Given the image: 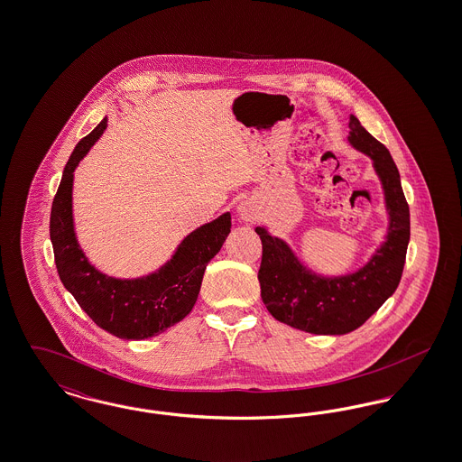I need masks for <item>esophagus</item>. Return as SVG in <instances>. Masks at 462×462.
I'll list each match as a JSON object with an SVG mask.
<instances>
[{"instance_id": "34e87169", "label": "esophagus", "mask_w": 462, "mask_h": 462, "mask_svg": "<svg viewBox=\"0 0 462 462\" xmlns=\"http://www.w3.org/2000/svg\"><path fill=\"white\" fill-rule=\"evenodd\" d=\"M237 215H239V220L244 223H256L260 220V213L251 200H242L237 206Z\"/></svg>"}]
</instances>
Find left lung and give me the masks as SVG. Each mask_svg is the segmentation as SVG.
<instances>
[{
  "mask_svg": "<svg viewBox=\"0 0 462 462\" xmlns=\"http://www.w3.org/2000/svg\"><path fill=\"white\" fill-rule=\"evenodd\" d=\"M348 126V143L373 161L388 215L384 239L369 260L350 273H317L264 225L254 228L263 244L258 281L264 307L279 322L310 334H348L373 317L400 284L411 239V213L393 157L353 114Z\"/></svg>",
  "mask_w": 462,
  "mask_h": 462,
  "instance_id": "8db88e82",
  "label": "left lung"
}]
</instances>
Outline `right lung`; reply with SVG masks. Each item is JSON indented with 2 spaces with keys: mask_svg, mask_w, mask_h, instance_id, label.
<instances>
[{
  "mask_svg": "<svg viewBox=\"0 0 462 462\" xmlns=\"http://www.w3.org/2000/svg\"><path fill=\"white\" fill-rule=\"evenodd\" d=\"M106 128L107 117L79 140L69 157L51 204L50 239L59 277L89 319L121 339L140 341L173 328L192 311L204 270L228 237L232 217L223 213L217 220L198 226L178 244L166 263L147 275L117 279L100 272L91 264L76 237L72 183L78 164Z\"/></svg>",
  "mask_w": 462,
  "mask_h": 462,
  "instance_id": "add662e5",
  "label": "right lung"
}]
</instances>
